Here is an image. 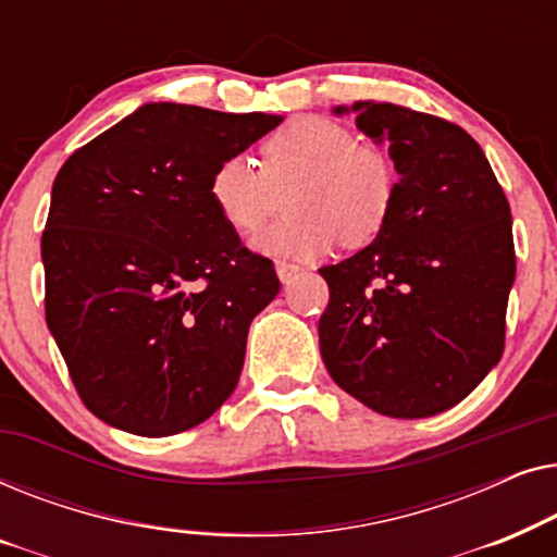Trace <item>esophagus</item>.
<instances>
[{"label":"esophagus","instance_id":"obj_1","mask_svg":"<svg viewBox=\"0 0 557 557\" xmlns=\"http://www.w3.org/2000/svg\"><path fill=\"white\" fill-rule=\"evenodd\" d=\"M299 271H301V269H299V265H296V263H286V261H278V263H276V273H278L281 284H288V281H292Z\"/></svg>","mask_w":557,"mask_h":557}]
</instances>
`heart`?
I'll list each match as a JSON object with an SVG mask.
<instances>
[{"instance_id": "heart-1", "label": "heart", "mask_w": 557, "mask_h": 557, "mask_svg": "<svg viewBox=\"0 0 557 557\" xmlns=\"http://www.w3.org/2000/svg\"><path fill=\"white\" fill-rule=\"evenodd\" d=\"M286 200L288 215L253 238V248L278 258L324 256L372 243L391 218L395 172L383 151L355 144L337 121L299 116L261 147V170L227 157L210 177V200L238 235L261 231Z\"/></svg>"}]
</instances>
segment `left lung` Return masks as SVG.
Masks as SVG:
<instances>
[{"label": "left lung", "instance_id": "1", "mask_svg": "<svg viewBox=\"0 0 557 557\" xmlns=\"http://www.w3.org/2000/svg\"><path fill=\"white\" fill-rule=\"evenodd\" d=\"M349 111L387 144L400 180L377 238L319 269L330 286L319 349L334 383L368 408L429 418L467 398L505 352L509 202L461 126L395 103L334 109Z\"/></svg>", "mask_w": 557, "mask_h": 557}]
</instances>
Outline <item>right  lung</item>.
Returning <instances> with one entry per match:
<instances>
[{
	"label": "right lung",
	"instance_id": "add662e5",
	"mask_svg": "<svg viewBox=\"0 0 557 557\" xmlns=\"http://www.w3.org/2000/svg\"><path fill=\"white\" fill-rule=\"evenodd\" d=\"M281 121L144 103L60 166L42 233L45 319L103 423L172 436L231 398L248 326L281 284L220 220L210 177Z\"/></svg>",
	"mask_w": 557,
	"mask_h": 557
}]
</instances>
